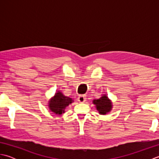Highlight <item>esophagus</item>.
I'll return each mask as SVG.
<instances>
[{"label": "esophagus", "instance_id": "esophagus-1", "mask_svg": "<svg viewBox=\"0 0 159 159\" xmlns=\"http://www.w3.org/2000/svg\"><path fill=\"white\" fill-rule=\"evenodd\" d=\"M79 102H85L86 101V96L85 95H80L78 98Z\"/></svg>", "mask_w": 159, "mask_h": 159}]
</instances>
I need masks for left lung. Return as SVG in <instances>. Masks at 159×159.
<instances>
[{
    "label": "left lung",
    "instance_id": "obj_1",
    "mask_svg": "<svg viewBox=\"0 0 159 159\" xmlns=\"http://www.w3.org/2000/svg\"><path fill=\"white\" fill-rule=\"evenodd\" d=\"M93 104H96L97 110L101 115H105L111 109V103L106 96H103L98 100H93Z\"/></svg>",
    "mask_w": 159,
    "mask_h": 159
}]
</instances>
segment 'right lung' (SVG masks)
I'll use <instances>...</instances> for the list:
<instances>
[{
    "label": "right lung",
    "instance_id": "right-lung-1",
    "mask_svg": "<svg viewBox=\"0 0 159 159\" xmlns=\"http://www.w3.org/2000/svg\"><path fill=\"white\" fill-rule=\"evenodd\" d=\"M72 102V98H70L69 97L64 96L61 93L59 92L50 101V109L56 114H61L64 112L65 108Z\"/></svg>",
    "mask_w": 159,
    "mask_h": 159
}]
</instances>
